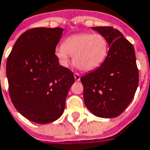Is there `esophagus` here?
I'll use <instances>...</instances> for the list:
<instances>
[{
    "label": "esophagus",
    "mask_w": 150,
    "mask_h": 150,
    "mask_svg": "<svg viewBox=\"0 0 150 150\" xmlns=\"http://www.w3.org/2000/svg\"><path fill=\"white\" fill-rule=\"evenodd\" d=\"M75 79L76 81L80 80V75L79 73H75Z\"/></svg>",
    "instance_id": "34e87169"
}]
</instances>
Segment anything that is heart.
Wrapping results in <instances>:
<instances>
[{
    "label": "heart",
    "mask_w": 150,
    "mask_h": 150,
    "mask_svg": "<svg viewBox=\"0 0 150 150\" xmlns=\"http://www.w3.org/2000/svg\"><path fill=\"white\" fill-rule=\"evenodd\" d=\"M109 49V43L102 34L81 33L67 37L64 44L56 47L55 55L64 66L73 55V63L79 69L90 71L105 62Z\"/></svg>",
    "instance_id": "1"
}]
</instances>
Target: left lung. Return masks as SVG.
<instances>
[{"instance_id":"left-lung-1","label":"left lung","mask_w":150,"mask_h":150,"mask_svg":"<svg viewBox=\"0 0 150 150\" xmlns=\"http://www.w3.org/2000/svg\"><path fill=\"white\" fill-rule=\"evenodd\" d=\"M106 38L108 56L97 69L81 77L85 105L100 117L122 113L137 91L139 74L133 44L113 27H92Z\"/></svg>"}]
</instances>
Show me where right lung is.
<instances>
[{"label":"right lung","instance_id":"right-lung-1","mask_svg":"<svg viewBox=\"0 0 150 150\" xmlns=\"http://www.w3.org/2000/svg\"><path fill=\"white\" fill-rule=\"evenodd\" d=\"M62 28H34L24 32L13 46L6 63L8 93L23 116L38 124L60 117L73 72L59 65L55 47Z\"/></svg>","mask_w":150,"mask_h":150}]
</instances>
